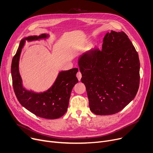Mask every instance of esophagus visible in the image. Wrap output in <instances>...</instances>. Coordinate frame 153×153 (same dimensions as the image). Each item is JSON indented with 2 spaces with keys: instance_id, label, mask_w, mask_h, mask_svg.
<instances>
[{
  "instance_id": "obj_1",
  "label": "esophagus",
  "mask_w": 153,
  "mask_h": 153,
  "mask_svg": "<svg viewBox=\"0 0 153 153\" xmlns=\"http://www.w3.org/2000/svg\"><path fill=\"white\" fill-rule=\"evenodd\" d=\"M76 76H77V77L79 81H81V77H82V74L81 73V72L79 71V72H77V74H76Z\"/></svg>"
}]
</instances>
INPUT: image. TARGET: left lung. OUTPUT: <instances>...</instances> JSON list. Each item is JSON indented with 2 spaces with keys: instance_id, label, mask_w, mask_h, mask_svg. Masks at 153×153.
I'll use <instances>...</instances> for the list:
<instances>
[{
  "instance_id": "obj_1",
  "label": "left lung",
  "mask_w": 153,
  "mask_h": 153,
  "mask_svg": "<svg viewBox=\"0 0 153 153\" xmlns=\"http://www.w3.org/2000/svg\"><path fill=\"white\" fill-rule=\"evenodd\" d=\"M103 42L101 51L83 53L78 65L90 110L95 115H108L121 111L135 97L140 63L138 53L123 31L111 30Z\"/></svg>"
}]
</instances>
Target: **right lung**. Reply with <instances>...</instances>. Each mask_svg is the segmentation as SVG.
Wrapping results in <instances>:
<instances>
[{
	"label": "right lung",
	"instance_id": "obj_1",
	"mask_svg": "<svg viewBox=\"0 0 153 153\" xmlns=\"http://www.w3.org/2000/svg\"><path fill=\"white\" fill-rule=\"evenodd\" d=\"M49 38L50 35L46 33L24 37L12 59L11 74L13 90L21 105L38 117L56 119L63 116L68 110L72 89L79 81L76 77L78 69L59 71L49 89L39 92L28 90L23 86L19 72L20 54L26 42L46 40Z\"/></svg>",
	"mask_w": 153,
	"mask_h": 153
}]
</instances>
